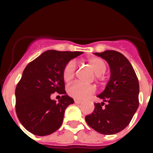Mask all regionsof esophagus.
I'll use <instances>...</instances> for the list:
<instances>
[{
  "instance_id": "1",
  "label": "esophagus",
  "mask_w": 153,
  "mask_h": 153,
  "mask_svg": "<svg viewBox=\"0 0 153 153\" xmlns=\"http://www.w3.org/2000/svg\"><path fill=\"white\" fill-rule=\"evenodd\" d=\"M75 103L76 104H81V103H82V101H79V100H75Z\"/></svg>"
}]
</instances>
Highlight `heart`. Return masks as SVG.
Wrapping results in <instances>:
<instances>
[{
  "label": "heart",
  "mask_w": 153,
  "mask_h": 153,
  "mask_svg": "<svg viewBox=\"0 0 153 153\" xmlns=\"http://www.w3.org/2000/svg\"><path fill=\"white\" fill-rule=\"evenodd\" d=\"M89 67L96 74L98 78L101 77V75L106 72V65L104 61L98 57H91L86 60ZM76 71V66L73 61H70L66 64L63 68L62 77L65 82H69L73 79ZM68 94L72 98L78 100H84L86 98L94 93L95 89L92 86L84 85L79 82H75L68 87Z\"/></svg>",
  "instance_id": "1"
}]
</instances>
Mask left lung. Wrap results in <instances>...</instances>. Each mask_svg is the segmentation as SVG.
Listing matches in <instances>:
<instances>
[{"label":"left lung","instance_id":"obj_1","mask_svg":"<svg viewBox=\"0 0 153 153\" xmlns=\"http://www.w3.org/2000/svg\"><path fill=\"white\" fill-rule=\"evenodd\" d=\"M104 58L110 67V79L105 89L98 97L92 113L85 120L90 127L104 135H113L129 125L139 105V83L133 67L120 52L106 50L95 52ZM107 104L103 107L104 103Z\"/></svg>","mask_w":153,"mask_h":153}]
</instances>
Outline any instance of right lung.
Returning <instances> with one entry per match:
<instances>
[{
    "instance_id": "add662e5",
    "label": "right lung",
    "mask_w": 153,
    "mask_h": 153,
    "mask_svg": "<svg viewBox=\"0 0 153 153\" xmlns=\"http://www.w3.org/2000/svg\"><path fill=\"white\" fill-rule=\"evenodd\" d=\"M82 52L48 50L24 69L15 89V111L20 122L31 133L44 136L59 129L64 112L74 100L66 95L63 68ZM54 92L62 95L57 103Z\"/></svg>"
}]
</instances>
